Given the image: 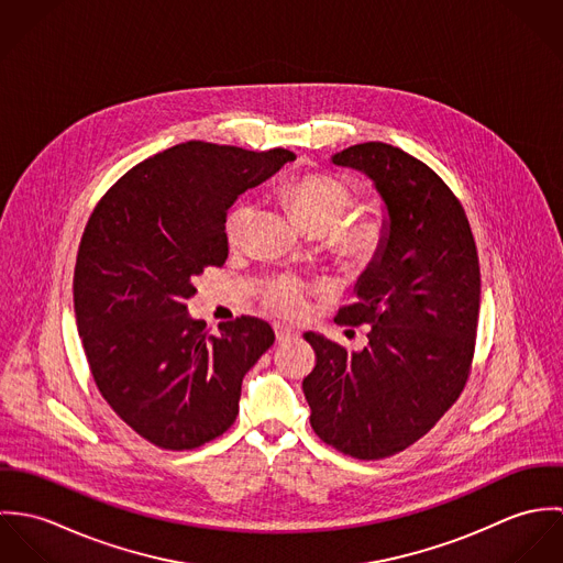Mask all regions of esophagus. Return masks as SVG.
<instances>
[{
    "instance_id": "34e87169",
    "label": "esophagus",
    "mask_w": 563,
    "mask_h": 563,
    "mask_svg": "<svg viewBox=\"0 0 563 563\" xmlns=\"http://www.w3.org/2000/svg\"><path fill=\"white\" fill-rule=\"evenodd\" d=\"M275 338L279 342H290L295 338H299V331L292 327H284V324H275Z\"/></svg>"
}]
</instances>
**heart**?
I'll use <instances>...</instances> for the list:
<instances>
[{"instance_id":"b5f03b06","label":"heart","mask_w":563,"mask_h":563,"mask_svg":"<svg viewBox=\"0 0 563 563\" xmlns=\"http://www.w3.org/2000/svg\"><path fill=\"white\" fill-rule=\"evenodd\" d=\"M282 197L308 232L324 234L333 230V244L342 260L364 264L379 251L384 232L377 221L362 219L355 223H342L353 206V192L342 179L327 173H303L288 179ZM253 208L249 203L232 208L225 219V236L230 244L242 241ZM264 299L266 306L282 317H297L303 312V286L295 279L273 284Z\"/></svg>"}]
</instances>
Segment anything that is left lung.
<instances>
[{"mask_svg": "<svg viewBox=\"0 0 563 563\" xmlns=\"http://www.w3.org/2000/svg\"><path fill=\"white\" fill-rule=\"evenodd\" d=\"M364 173L386 206L382 246L335 321L371 324L346 351L321 333L306 340L317 366L303 379L310 424L324 444L382 460L420 440L462 395L475 353L482 273L466 212L424 162L386 143L331 156Z\"/></svg>", "mask_w": 563, "mask_h": 563, "instance_id": "8db88e82", "label": "left lung"}]
</instances>
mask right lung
<instances>
[{
    "instance_id": "add662e5",
    "label": "right lung",
    "mask_w": 563,
    "mask_h": 563,
    "mask_svg": "<svg viewBox=\"0 0 563 563\" xmlns=\"http://www.w3.org/2000/svg\"><path fill=\"white\" fill-rule=\"evenodd\" d=\"M295 158L188 141L128 170L86 223L74 275L84 353L101 397L161 449L188 451L225 433L242 377L275 342L255 317L210 335L186 301L192 279L228 260L234 201Z\"/></svg>"
}]
</instances>
